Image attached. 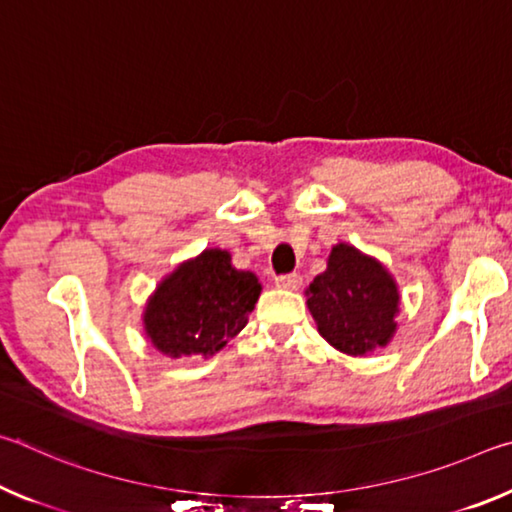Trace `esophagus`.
Listing matches in <instances>:
<instances>
[{
    "label": "esophagus",
    "mask_w": 512,
    "mask_h": 512,
    "mask_svg": "<svg viewBox=\"0 0 512 512\" xmlns=\"http://www.w3.org/2000/svg\"><path fill=\"white\" fill-rule=\"evenodd\" d=\"M300 284H302V277H300L298 273L277 275V277H275V287L287 289V291H296V289H300Z\"/></svg>",
    "instance_id": "esophagus-1"
}]
</instances>
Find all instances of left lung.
I'll return each instance as SVG.
<instances>
[{"instance_id":"8db88e82","label":"left lung","mask_w":512,"mask_h":512,"mask_svg":"<svg viewBox=\"0 0 512 512\" xmlns=\"http://www.w3.org/2000/svg\"><path fill=\"white\" fill-rule=\"evenodd\" d=\"M305 296L318 334L339 352L366 357L393 341L400 287L377 257L352 244L332 246L327 268L314 277Z\"/></svg>"}]
</instances>
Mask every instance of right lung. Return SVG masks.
<instances>
[{
	"label": "right lung",
	"mask_w": 512,
	"mask_h": 512,
	"mask_svg": "<svg viewBox=\"0 0 512 512\" xmlns=\"http://www.w3.org/2000/svg\"><path fill=\"white\" fill-rule=\"evenodd\" d=\"M262 293L257 275L232 266V255L205 248L180 262L146 300V339L164 357H212L241 332Z\"/></svg>",
	"instance_id": "right-lung-1"
}]
</instances>
